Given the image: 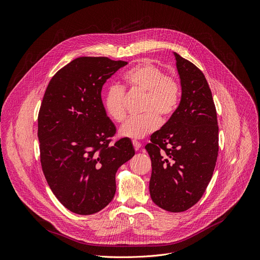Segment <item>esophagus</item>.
<instances>
[{"label": "esophagus", "mask_w": 260, "mask_h": 260, "mask_svg": "<svg viewBox=\"0 0 260 260\" xmlns=\"http://www.w3.org/2000/svg\"><path fill=\"white\" fill-rule=\"evenodd\" d=\"M133 146L136 150H138L140 147H141V143L138 142V141H133Z\"/></svg>", "instance_id": "1"}]
</instances>
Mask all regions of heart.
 <instances>
[{"label":"heart","instance_id":"b5f03b06","mask_svg":"<svg viewBox=\"0 0 260 260\" xmlns=\"http://www.w3.org/2000/svg\"><path fill=\"white\" fill-rule=\"evenodd\" d=\"M123 80L131 92L144 94L142 112L145 114L128 119L121 126L119 134L134 140L142 139L158 129V114L166 119L176 111L180 99V85L176 78L165 75L162 69L148 61L126 72ZM103 107L113 121L122 122L126 117L123 89L118 86L110 87L103 99Z\"/></svg>","mask_w":260,"mask_h":260}]
</instances>
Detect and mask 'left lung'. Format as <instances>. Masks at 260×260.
<instances>
[{
	"mask_svg": "<svg viewBox=\"0 0 260 260\" xmlns=\"http://www.w3.org/2000/svg\"><path fill=\"white\" fill-rule=\"evenodd\" d=\"M173 55L181 99L167 123L151 134L145 149L151 161L152 202L166 211L183 212L202 198L212 178L218 155V125L204 74L176 52Z\"/></svg>",
	"mask_w": 260,
	"mask_h": 260,
	"instance_id": "obj_1",
	"label": "left lung"
}]
</instances>
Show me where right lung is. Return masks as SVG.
<instances>
[{"label": "right lung", "mask_w": 260, "mask_h": 260, "mask_svg": "<svg viewBox=\"0 0 260 260\" xmlns=\"http://www.w3.org/2000/svg\"><path fill=\"white\" fill-rule=\"evenodd\" d=\"M127 63L79 57L46 89L38 118L41 165L51 190L76 214L97 213L112 202L116 173L135 154L129 138L110 144L116 126L101 100L102 86Z\"/></svg>", "instance_id": "right-lung-1"}]
</instances>
